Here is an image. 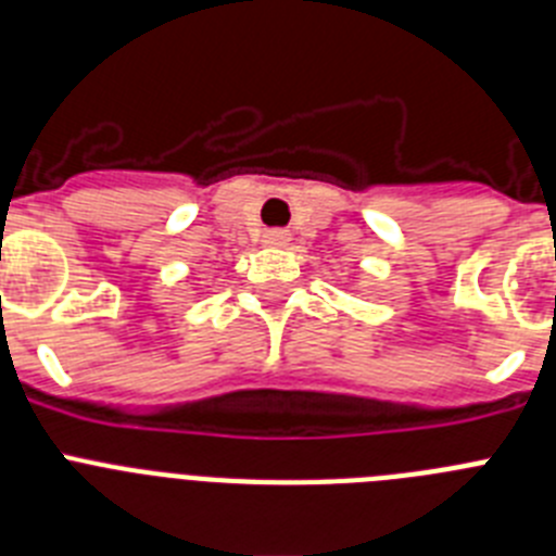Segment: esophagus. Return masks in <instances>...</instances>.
Listing matches in <instances>:
<instances>
[{
  "instance_id": "1",
  "label": "esophagus",
  "mask_w": 556,
  "mask_h": 556,
  "mask_svg": "<svg viewBox=\"0 0 556 556\" xmlns=\"http://www.w3.org/2000/svg\"><path fill=\"white\" fill-rule=\"evenodd\" d=\"M289 239H292V236L287 233V230H267V233L262 236V242L267 244V248H287L289 244Z\"/></svg>"
}]
</instances>
